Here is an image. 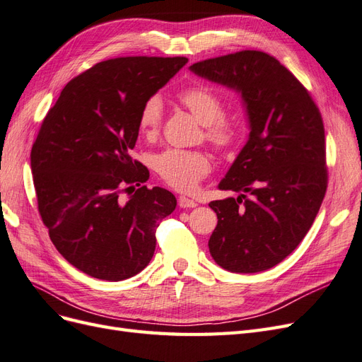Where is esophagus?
<instances>
[{
	"label": "esophagus",
	"mask_w": 362,
	"mask_h": 362,
	"mask_svg": "<svg viewBox=\"0 0 362 362\" xmlns=\"http://www.w3.org/2000/svg\"><path fill=\"white\" fill-rule=\"evenodd\" d=\"M178 205L181 208H194L198 204H196V201L187 198V196H180V198H178Z\"/></svg>",
	"instance_id": "1"
}]
</instances>
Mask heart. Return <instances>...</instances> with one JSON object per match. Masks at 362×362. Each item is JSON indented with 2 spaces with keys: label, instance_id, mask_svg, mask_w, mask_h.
Segmentation results:
<instances>
[{
  "label": "heart",
  "instance_id": "obj_1",
  "mask_svg": "<svg viewBox=\"0 0 362 362\" xmlns=\"http://www.w3.org/2000/svg\"><path fill=\"white\" fill-rule=\"evenodd\" d=\"M180 103L198 119L205 128V139L217 148L231 146L240 136V122L223 115V101L210 87L193 86L178 95ZM163 119V101L151 96L141 107L139 127L145 136H154ZM154 168L170 187L192 192L211 170V163L204 152L185 149H166L154 157Z\"/></svg>",
  "mask_w": 362,
  "mask_h": 362
}]
</instances>
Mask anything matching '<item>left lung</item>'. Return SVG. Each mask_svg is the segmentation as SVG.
I'll use <instances>...</instances> for the list:
<instances>
[{
  "instance_id": "8db88e82",
  "label": "left lung",
  "mask_w": 362,
  "mask_h": 362,
  "mask_svg": "<svg viewBox=\"0 0 362 362\" xmlns=\"http://www.w3.org/2000/svg\"><path fill=\"white\" fill-rule=\"evenodd\" d=\"M190 71L242 96L249 137L217 187L235 198L210 202L217 226L208 247L233 273H257L287 258L310 231L325 198V128L298 78L272 56L240 51ZM250 198H245V193Z\"/></svg>"
}]
</instances>
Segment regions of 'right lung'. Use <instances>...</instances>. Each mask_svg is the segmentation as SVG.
<instances>
[{
  "label": "right lung",
  "mask_w": 362,
  "mask_h": 362,
  "mask_svg": "<svg viewBox=\"0 0 362 362\" xmlns=\"http://www.w3.org/2000/svg\"><path fill=\"white\" fill-rule=\"evenodd\" d=\"M185 57H119L69 81L43 119L31 148L39 213L69 264L103 281H124L154 255L156 229L177 206L161 187L127 201L148 169L131 160L141 107L175 76Z\"/></svg>",
  "instance_id": "add662e5"
}]
</instances>
